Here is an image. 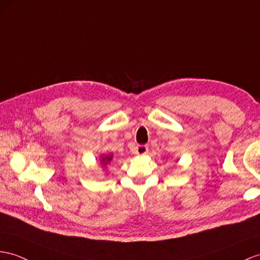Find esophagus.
Here are the masks:
<instances>
[{
    "instance_id": "1",
    "label": "esophagus",
    "mask_w": 260,
    "mask_h": 260,
    "mask_svg": "<svg viewBox=\"0 0 260 260\" xmlns=\"http://www.w3.org/2000/svg\"><path fill=\"white\" fill-rule=\"evenodd\" d=\"M148 151H149V147H148V145H145V144L138 145V147L136 148V153L137 154H140V155L147 154Z\"/></svg>"
}]
</instances>
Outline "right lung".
I'll return each mask as SVG.
<instances>
[{"mask_svg": "<svg viewBox=\"0 0 260 260\" xmlns=\"http://www.w3.org/2000/svg\"><path fill=\"white\" fill-rule=\"evenodd\" d=\"M111 157H112V155H110V156H106V157H105V159H103V160H101V162H103V163L105 164V166H106V164H107V163H108L109 161H111Z\"/></svg>", "mask_w": 260, "mask_h": 260, "instance_id": "1", "label": "right lung"}]
</instances>
